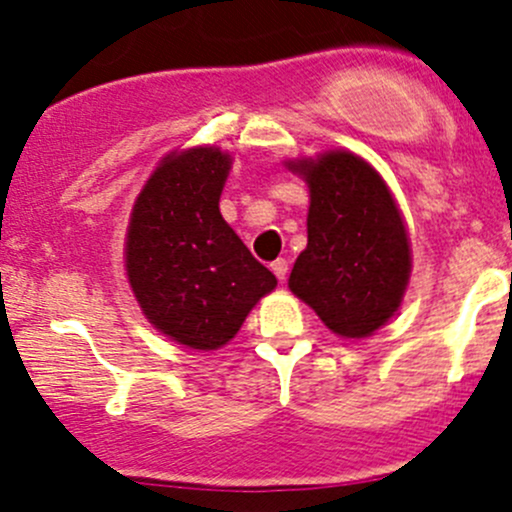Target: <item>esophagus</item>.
I'll list each match as a JSON object with an SVG mask.
<instances>
[{"label":"esophagus","instance_id":"esophagus-1","mask_svg":"<svg viewBox=\"0 0 512 512\" xmlns=\"http://www.w3.org/2000/svg\"><path fill=\"white\" fill-rule=\"evenodd\" d=\"M270 270L272 272H275V277H277V280H287V272H289V262L287 260H282V257H280V260H275V262H272V265H270Z\"/></svg>","mask_w":512,"mask_h":512}]
</instances>
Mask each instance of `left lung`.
<instances>
[{"mask_svg": "<svg viewBox=\"0 0 512 512\" xmlns=\"http://www.w3.org/2000/svg\"><path fill=\"white\" fill-rule=\"evenodd\" d=\"M309 183L307 250L289 289L342 337H366L399 309L411 272L409 237L389 188L352 153L292 165Z\"/></svg>", "mask_w": 512, "mask_h": 512, "instance_id": "left-lung-1", "label": "left lung"}]
</instances>
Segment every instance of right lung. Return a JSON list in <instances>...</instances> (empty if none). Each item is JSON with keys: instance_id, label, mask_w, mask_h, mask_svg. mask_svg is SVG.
Returning a JSON list of instances; mask_svg holds the SVG:
<instances>
[{"instance_id": "obj_1", "label": "right lung", "mask_w": 512, "mask_h": 512, "mask_svg": "<svg viewBox=\"0 0 512 512\" xmlns=\"http://www.w3.org/2000/svg\"><path fill=\"white\" fill-rule=\"evenodd\" d=\"M227 170L218 148L165 158L138 195L126 242L128 282L146 317L203 352L230 342L277 285L220 215Z\"/></svg>"}]
</instances>
